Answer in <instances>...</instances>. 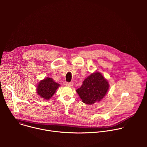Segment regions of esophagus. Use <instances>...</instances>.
Instances as JSON below:
<instances>
[{
	"mask_svg": "<svg viewBox=\"0 0 147 147\" xmlns=\"http://www.w3.org/2000/svg\"><path fill=\"white\" fill-rule=\"evenodd\" d=\"M66 86L67 87H72L73 86V82H66Z\"/></svg>",
	"mask_w": 147,
	"mask_h": 147,
	"instance_id": "1",
	"label": "esophagus"
}]
</instances>
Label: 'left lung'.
<instances>
[{"label":"left lung","instance_id":"left-lung-1","mask_svg":"<svg viewBox=\"0 0 147 147\" xmlns=\"http://www.w3.org/2000/svg\"><path fill=\"white\" fill-rule=\"evenodd\" d=\"M109 87L108 80L98 71L92 73L82 82L76 90L82 102L92 105L99 102L106 95Z\"/></svg>","mask_w":147,"mask_h":147}]
</instances>
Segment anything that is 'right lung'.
I'll use <instances>...</instances> for the list:
<instances>
[{
  "mask_svg": "<svg viewBox=\"0 0 147 147\" xmlns=\"http://www.w3.org/2000/svg\"><path fill=\"white\" fill-rule=\"evenodd\" d=\"M60 84L49 77H47L39 81L36 87V93L45 99L49 100L56 92Z\"/></svg>",
  "mask_w": 147,
  "mask_h": 147,
  "instance_id": "1",
  "label": "right lung"
}]
</instances>
